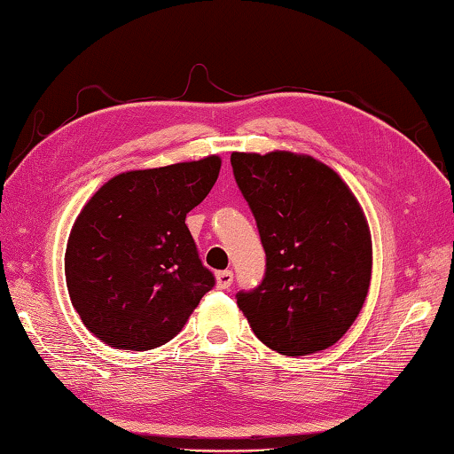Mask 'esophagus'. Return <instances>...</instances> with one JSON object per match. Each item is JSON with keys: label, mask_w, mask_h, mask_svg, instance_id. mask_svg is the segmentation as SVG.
Returning <instances> with one entry per match:
<instances>
[{"label": "esophagus", "mask_w": 454, "mask_h": 454, "mask_svg": "<svg viewBox=\"0 0 454 454\" xmlns=\"http://www.w3.org/2000/svg\"><path fill=\"white\" fill-rule=\"evenodd\" d=\"M233 283V271H219L217 273V287L219 289H229Z\"/></svg>", "instance_id": "esophagus-1"}]
</instances>
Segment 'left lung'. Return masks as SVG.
<instances>
[{"mask_svg": "<svg viewBox=\"0 0 454 454\" xmlns=\"http://www.w3.org/2000/svg\"><path fill=\"white\" fill-rule=\"evenodd\" d=\"M231 165L267 257L263 281L237 293V305L277 353L301 356L335 345L371 283V231L359 201L309 155L235 151Z\"/></svg>", "mask_w": 454, "mask_h": 454, "instance_id": "8db88e82", "label": "left lung"}]
</instances>
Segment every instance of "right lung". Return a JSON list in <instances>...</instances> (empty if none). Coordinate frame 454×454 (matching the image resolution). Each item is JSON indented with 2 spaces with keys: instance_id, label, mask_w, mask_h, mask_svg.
<instances>
[{
  "instance_id": "right-lung-1",
  "label": "right lung",
  "mask_w": 454,
  "mask_h": 454,
  "mask_svg": "<svg viewBox=\"0 0 454 454\" xmlns=\"http://www.w3.org/2000/svg\"><path fill=\"white\" fill-rule=\"evenodd\" d=\"M221 159L119 173L79 213L66 249L69 299L95 337L149 351L187 323L215 277L185 225Z\"/></svg>"
}]
</instances>
